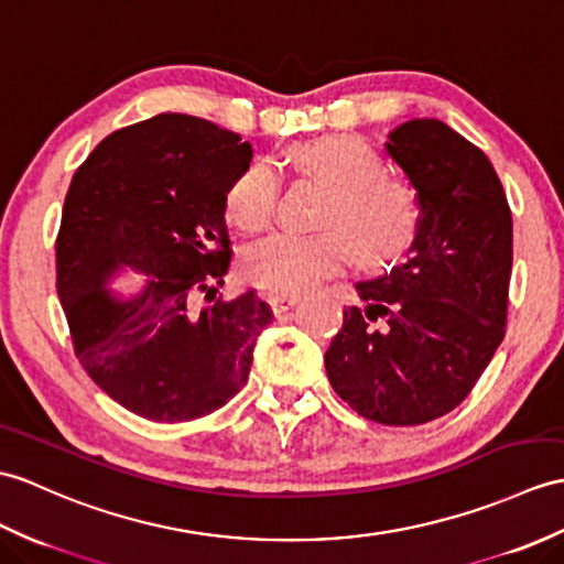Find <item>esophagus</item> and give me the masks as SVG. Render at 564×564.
Segmentation results:
<instances>
[{
  "label": "esophagus",
  "instance_id": "esophagus-1",
  "mask_svg": "<svg viewBox=\"0 0 564 564\" xmlns=\"http://www.w3.org/2000/svg\"><path fill=\"white\" fill-rule=\"evenodd\" d=\"M297 300H300L297 295H271L269 297V305H271L273 314H283V312H288L291 307H295Z\"/></svg>",
  "mask_w": 564,
  "mask_h": 564
}]
</instances>
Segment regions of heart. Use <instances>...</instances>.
<instances>
[{"mask_svg": "<svg viewBox=\"0 0 564 564\" xmlns=\"http://www.w3.org/2000/svg\"><path fill=\"white\" fill-rule=\"evenodd\" d=\"M297 173L329 187L322 206V232H276L242 257V273L269 295H297L341 271L352 245L365 264H384L409 250L417 214L411 189L382 173L370 143L350 134H326L288 149ZM281 180L276 167L254 161L235 177L226 194V216L235 228L254 235L269 228Z\"/></svg>", "mask_w": 564, "mask_h": 564, "instance_id": "1", "label": "heart"}]
</instances>
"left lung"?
Segmentation results:
<instances>
[{
  "instance_id": "8db88e82",
  "label": "left lung",
  "mask_w": 564,
  "mask_h": 564,
  "mask_svg": "<svg viewBox=\"0 0 564 564\" xmlns=\"http://www.w3.org/2000/svg\"><path fill=\"white\" fill-rule=\"evenodd\" d=\"M384 147L415 189V240L403 264L356 283L368 307L344 310L324 365L362 417L423 425L468 397L502 344L512 212L488 155L449 124L403 122Z\"/></svg>"
}]
</instances>
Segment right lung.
<instances>
[{"mask_svg": "<svg viewBox=\"0 0 564 564\" xmlns=\"http://www.w3.org/2000/svg\"><path fill=\"white\" fill-rule=\"evenodd\" d=\"M250 161L240 134L163 112L105 137L72 180L57 293L74 352L105 394L147 421L185 423L226 405L273 319L254 291L216 300L232 254L226 194ZM122 268L148 276L137 296L107 288Z\"/></svg>", "mask_w": 564, "mask_h": 564, "instance_id": "add662e5", "label": "right lung"}]
</instances>
